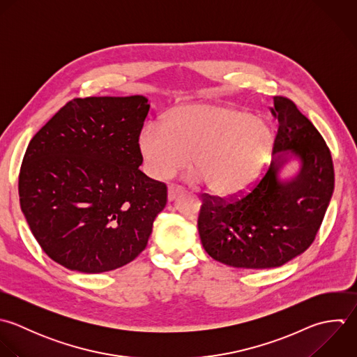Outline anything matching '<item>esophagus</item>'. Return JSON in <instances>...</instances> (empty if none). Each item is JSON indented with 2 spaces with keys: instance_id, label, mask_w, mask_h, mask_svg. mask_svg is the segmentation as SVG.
<instances>
[{
  "instance_id": "34e87169",
  "label": "esophagus",
  "mask_w": 357,
  "mask_h": 357,
  "mask_svg": "<svg viewBox=\"0 0 357 357\" xmlns=\"http://www.w3.org/2000/svg\"><path fill=\"white\" fill-rule=\"evenodd\" d=\"M179 193H182V188H181V186L174 185V183L168 186V200H169V202L174 200Z\"/></svg>"
}]
</instances>
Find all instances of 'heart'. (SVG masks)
Returning a JSON list of instances; mask_svg holds the SVG:
<instances>
[{"label": "heart", "instance_id": "1", "mask_svg": "<svg viewBox=\"0 0 357 357\" xmlns=\"http://www.w3.org/2000/svg\"><path fill=\"white\" fill-rule=\"evenodd\" d=\"M274 135L261 118L232 107L189 104L169 112L162 125L147 123L139 149L147 174L164 179L188 162L190 178L215 196L231 197L256 179Z\"/></svg>", "mask_w": 357, "mask_h": 357}]
</instances>
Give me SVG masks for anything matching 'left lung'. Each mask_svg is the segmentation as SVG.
I'll return each instance as SVG.
<instances>
[{
	"instance_id": "obj_1",
	"label": "left lung",
	"mask_w": 357,
	"mask_h": 357,
	"mask_svg": "<svg viewBox=\"0 0 357 357\" xmlns=\"http://www.w3.org/2000/svg\"><path fill=\"white\" fill-rule=\"evenodd\" d=\"M278 118L273 154L289 151L301 158V171L280 181L282 154L257 182L231 197L202 195L197 220L204 250L236 268H274L303 253L314 242L334 192L331 151L316 126L284 97H274Z\"/></svg>"
}]
</instances>
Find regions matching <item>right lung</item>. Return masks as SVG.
Returning <instances> with one entry per match:
<instances>
[{
  "instance_id": "1",
  "label": "right lung",
  "mask_w": 357,
  "mask_h": 357,
  "mask_svg": "<svg viewBox=\"0 0 357 357\" xmlns=\"http://www.w3.org/2000/svg\"><path fill=\"white\" fill-rule=\"evenodd\" d=\"M143 96L68 101L30 140L19 202L43 252L62 267L100 274L133 261L167 204V185L143 174Z\"/></svg>"
}]
</instances>
